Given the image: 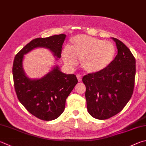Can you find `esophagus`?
Instances as JSON below:
<instances>
[{"label":"esophagus","instance_id":"esophagus-1","mask_svg":"<svg viewBox=\"0 0 146 146\" xmlns=\"http://www.w3.org/2000/svg\"><path fill=\"white\" fill-rule=\"evenodd\" d=\"M76 78H77L78 81L79 82L82 81V76L80 75H76Z\"/></svg>","mask_w":146,"mask_h":146}]
</instances>
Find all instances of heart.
<instances>
[{
	"instance_id": "obj_1",
	"label": "heart",
	"mask_w": 146,
	"mask_h": 146,
	"mask_svg": "<svg viewBox=\"0 0 146 146\" xmlns=\"http://www.w3.org/2000/svg\"><path fill=\"white\" fill-rule=\"evenodd\" d=\"M116 55L112 43L87 35H78L70 39L69 48L62 52V58L69 67L74 68L80 60L81 67L87 73L103 71L112 64Z\"/></svg>"
}]
</instances>
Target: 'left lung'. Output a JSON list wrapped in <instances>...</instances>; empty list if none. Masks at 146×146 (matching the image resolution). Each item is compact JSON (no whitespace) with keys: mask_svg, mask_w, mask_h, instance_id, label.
Segmentation results:
<instances>
[{"mask_svg":"<svg viewBox=\"0 0 146 146\" xmlns=\"http://www.w3.org/2000/svg\"><path fill=\"white\" fill-rule=\"evenodd\" d=\"M111 38L117 48L112 64L103 71L89 73L82 78L86 87L88 112L100 120L120 112L130 100L134 89L135 59L123 42Z\"/></svg>","mask_w":146,"mask_h":146,"instance_id":"left-lung-1","label":"left lung"}]
</instances>
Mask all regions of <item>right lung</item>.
<instances>
[{"instance_id":"add662e5","label":"right lung","mask_w":146,"mask_h":146,"mask_svg":"<svg viewBox=\"0 0 146 146\" xmlns=\"http://www.w3.org/2000/svg\"><path fill=\"white\" fill-rule=\"evenodd\" d=\"M66 34L36 38L16 55L13 66L14 86L18 99L31 114L43 121H52L64 112L66 100L78 83L75 75L61 72L54 65L40 78H31L23 68L24 55L38 48H44L52 53L55 59L61 57Z\"/></svg>"}]
</instances>
